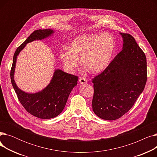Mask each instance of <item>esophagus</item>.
I'll list each match as a JSON object with an SVG mask.
<instances>
[{"label":"esophagus","mask_w":157,"mask_h":157,"mask_svg":"<svg viewBox=\"0 0 157 157\" xmlns=\"http://www.w3.org/2000/svg\"><path fill=\"white\" fill-rule=\"evenodd\" d=\"M79 83L81 85H84L87 83V80L85 78H80L79 79Z\"/></svg>","instance_id":"34e87169"}]
</instances>
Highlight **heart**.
Instances as JSON below:
<instances>
[{
	"label": "heart",
	"mask_w": 157,
	"mask_h": 157,
	"mask_svg": "<svg viewBox=\"0 0 157 157\" xmlns=\"http://www.w3.org/2000/svg\"><path fill=\"white\" fill-rule=\"evenodd\" d=\"M115 49V40L108 33L88 34L72 40L69 50L61 53V58L69 71H74L81 59L84 67L90 72L98 74L110 64Z\"/></svg>",
	"instance_id": "1"
}]
</instances>
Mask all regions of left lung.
Segmentation results:
<instances>
[{
	"label": "left lung",
	"mask_w": 157,
	"mask_h": 157,
	"mask_svg": "<svg viewBox=\"0 0 157 157\" xmlns=\"http://www.w3.org/2000/svg\"><path fill=\"white\" fill-rule=\"evenodd\" d=\"M122 50L101 74L92 79V109L105 120L120 118L132 107L145 87L146 58L135 39L120 33Z\"/></svg>",
	"instance_id": "8db88e82"
}]
</instances>
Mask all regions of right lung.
<instances>
[{
  "label": "right lung",
  "instance_id": "right-lung-1",
  "mask_svg": "<svg viewBox=\"0 0 157 157\" xmlns=\"http://www.w3.org/2000/svg\"><path fill=\"white\" fill-rule=\"evenodd\" d=\"M52 29L37 30L17 49L13 56L11 70V83L17 94L18 99L27 112L33 116L41 119L53 118L60 114L63 110L69 94L77 85L78 77L56 69L49 83L40 92L30 94L20 89L14 79V71L17 56L26 44L36 40L46 39L54 34Z\"/></svg>",
  "mask_w": 157,
  "mask_h": 157
}]
</instances>
